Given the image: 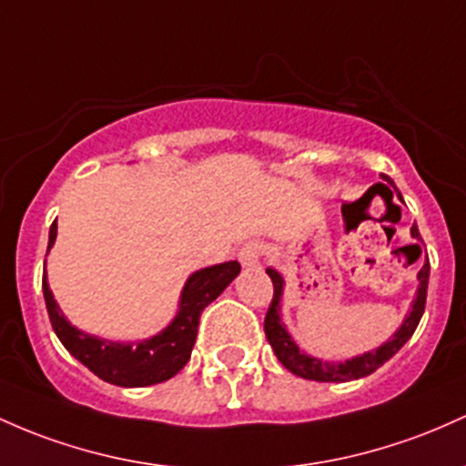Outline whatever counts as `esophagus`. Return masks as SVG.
<instances>
[{"instance_id": "1", "label": "esophagus", "mask_w": 466, "mask_h": 466, "mask_svg": "<svg viewBox=\"0 0 466 466\" xmlns=\"http://www.w3.org/2000/svg\"><path fill=\"white\" fill-rule=\"evenodd\" d=\"M260 258H263V245L258 241L245 243L241 249H238V260H241L243 268H258Z\"/></svg>"}]
</instances>
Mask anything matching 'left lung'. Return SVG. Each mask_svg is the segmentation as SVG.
Returning <instances> with one entry per match:
<instances>
[{
  "label": "left lung",
  "instance_id": "8db88e82",
  "mask_svg": "<svg viewBox=\"0 0 466 466\" xmlns=\"http://www.w3.org/2000/svg\"><path fill=\"white\" fill-rule=\"evenodd\" d=\"M385 181H390V177L382 175ZM411 237L422 241L420 232H418V225L411 228ZM269 279L274 283V296L272 303H269L268 314H265V336H268L269 345H272L276 358L280 360V365L285 370H289L294 376L305 378V380H316V382H347V380H358V378H365L374 374L380 365H385L390 358L400 350L405 342L411 339L413 331H416L418 323H420L424 314V303H427V285H429V260L422 265V269L418 272V285L416 299H413L411 311L407 314V319L402 320L400 329L391 336L385 345H380L374 351H367V354L351 358L345 362H323L320 358H314L305 351H300V347L291 340V336L285 329L283 320H280V296H283V276L276 269L268 268Z\"/></svg>",
  "mask_w": 466,
  "mask_h": 466
}]
</instances>
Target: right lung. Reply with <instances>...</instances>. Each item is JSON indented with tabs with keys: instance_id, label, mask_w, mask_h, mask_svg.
Here are the masks:
<instances>
[{
	"instance_id": "add662e5",
	"label": "right lung",
	"mask_w": 466,
	"mask_h": 466,
	"mask_svg": "<svg viewBox=\"0 0 466 466\" xmlns=\"http://www.w3.org/2000/svg\"><path fill=\"white\" fill-rule=\"evenodd\" d=\"M55 238H57V221L50 225L48 249L53 248ZM238 272H241L238 260H228V263L194 272L181 291L175 320L157 336L141 342H112L84 334L61 314L57 300L48 288V280H46V269L42 288L55 334L81 365L88 367L92 374L110 385L147 387L170 380L186 367V362L190 360L194 340H197L198 319H201L203 309L237 279Z\"/></svg>"
}]
</instances>
